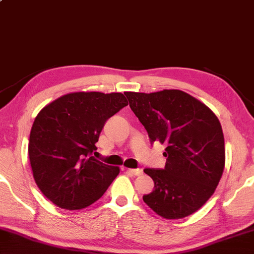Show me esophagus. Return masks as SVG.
<instances>
[{"instance_id": "1", "label": "esophagus", "mask_w": 254, "mask_h": 254, "mask_svg": "<svg viewBox=\"0 0 254 254\" xmlns=\"http://www.w3.org/2000/svg\"><path fill=\"white\" fill-rule=\"evenodd\" d=\"M127 171L131 175H134V176H139V175L143 174V170L139 169V168H137V169H127Z\"/></svg>"}]
</instances>
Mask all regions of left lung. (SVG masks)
I'll list each match as a JSON object with an SVG mask.
<instances>
[{
  "instance_id": "1",
  "label": "left lung",
  "mask_w": 254,
  "mask_h": 254,
  "mask_svg": "<svg viewBox=\"0 0 254 254\" xmlns=\"http://www.w3.org/2000/svg\"><path fill=\"white\" fill-rule=\"evenodd\" d=\"M125 94L151 142L167 145L165 169H144L154 189L143 201L166 219L197 211L211 197L224 173L225 139L217 116L179 89Z\"/></svg>"
}]
</instances>
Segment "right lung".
Wrapping results in <instances>:
<instances>
[{"label": "right lung", "instance_id": "add662e5", "mask_svg": "<svg viewBox=\"0 0 254 254\" xmlns=\"http://www.w3.org/2000/svg\"><path fill=\"white\" fill-rule=\"evenodd\" d=\"M128 104L122 93L73 92L38 112L28 154L35 183L62 209L87 208L120 173L92 157L107 120Z\"/></svg>", "mask_w": 254, "mask_h": 254}]
</instances>
